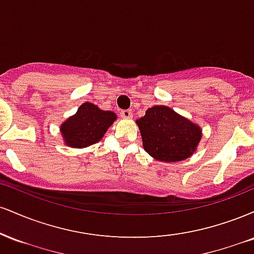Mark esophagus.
<instances>
[{"label":"esophagus","mask_w":254,"mask_h":254,"mask_svg":"<svg viewBox=\"0 0 254 254\" xmlns=\"http://www.w3.org/2000/svg\"><path fill=\"white\" fill-rule=\"evenodd\" d=\"M121 116H122V118H131L132 117V112H131L130 110H123L121 112Z\"/></svg>","instance_id":"obj_1"}]
</instances>
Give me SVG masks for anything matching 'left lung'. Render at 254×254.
<instances>
[{"label": "left lung", "mask_w": 254, "mask_h": 254, "mask_svg": "<svg viewBox=\"0 0 254 254\" xmlns=\"http://www.w3.org/2000/svg\"><path fill=\"white\" fill-rule=\"evenodd\" d=\"M143 148L154 159L176 162L188 159L196 150L202 137L198 125L182 117L167 106L148 109L137 119Z\"/></svg>", "instance_id": "1"}]
</instances>
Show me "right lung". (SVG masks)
<instances>
[{"label":"right lung","mask_w":254,"mask_h":254,"mask_svg":"<svg viewBox=\"0 0 254 254\" xmlns=\"http://www.w3.org/2000/svg\"><path fill=\"white\" fill-rule=\"evenodd\" d=\"M116 118V113L111 111H103L97 105L84 103L78 107L76 115L61 125V131L66 145L72 148L88 147L103 138Z\"/></svg>","instance_id":"obj_1"}]
</instances>
